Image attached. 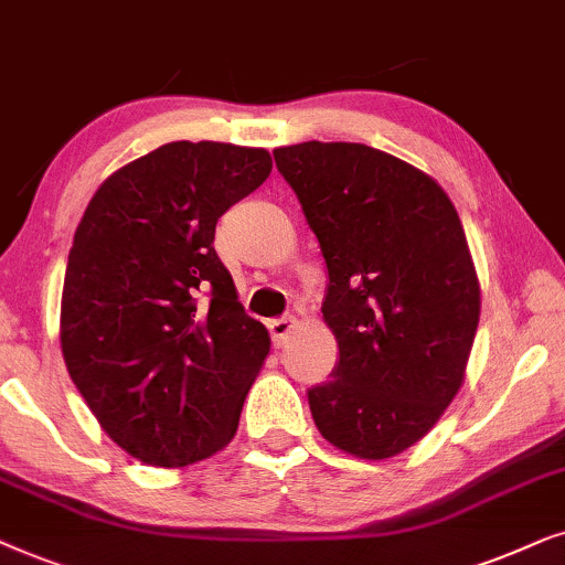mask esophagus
Here are the masks:
<instances>
[{
  "label": "esophagus",
  "mask_w": 565,
  "mask_h": 565,
  "mask_svg": "<svg viewBox=\"0 0 565 565\" xmlns=\"http://www.w3.org/2000/svg\"><path fill=\"white\" fill-rule=\"evenodd\" d=\"M268 330H270V338H274V345L281 349L284 343L289 341V333L295 330V318H276L268 322Z\"/></svg>",
  "instance_id": "1"
}]
</instances>
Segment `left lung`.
Masks as SVG:
<instances>
[{
  "label": "left lung",
  "instance_id": "8db88e82",
  "mask_svg": "<svg viewBox=\"0 0 565 565\" xmlns=\"http://www.w3.org/2000/svg\"><path fill=\"white\" fill-rule=\"evenodd\" d=\"M328 266L333 380L307 393L318 431L387 460L431 431L465 382L480 284L457 209L397 157L353 141L274 149Z\"/></svg>",
  "mask_w": 565,
  "mask_h": 565
}]
</instances>
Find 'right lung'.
I'll return each instance as SVG.
<instances>
[{"label": "right lung", "mask_w": 565, "mask_h": 565, "mask_svg": "<svg viewBox=\"0 0 565 565\" xmlns=\"http://www.w3.org/2000/svg\"><path fill=\"white\" fill-rule=\"evenodd\" d=\"M266 149L170 141L85 209L62 291V353L120 449L183 468L224 449L270 338L245 315L214 230L270 175Z\"/></svg>", "instance_id": "right-lung-1"}]
</instances>
